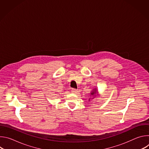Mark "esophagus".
<instances>
[{
    "instance_id": "34e87169",
    "label": "esophagus",
    "mask_w": 149,
    "mask_h": 149,
    "mask_svg": "<svg viewBox=\"0 0 149 149\" xmlns=\"http://www.w3.org/2000/svg\"><path fill=\"white\" fill-rule=\"evenodd\" d=\"M71 92H72V93H74V94H77V93H78V90H76V89H75V88H72V89L71 90Z\"/></svg>"
}]
</instances>
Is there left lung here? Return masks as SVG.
I'll return each mask as SVG.
<instances>
[{
	"instance_id": "left-lung-1",
	"label": "left lung",
	"mask_w": 149,
	"mask_h": 149,
	"mask_svg": "<svg viewBox=\"0 0 149 149\" xmlns=\"http://www.w3.org/2000/svg\"><path fill=\"white\" fill-rule=\"evenodd\" d=\"M98 94V91H97V88H95L94 89H93L92 90V91L90 93V96H88L89 97V101H90L91 99H94V98H95L97 95Z\"/></svg>"
}]
</instances>
